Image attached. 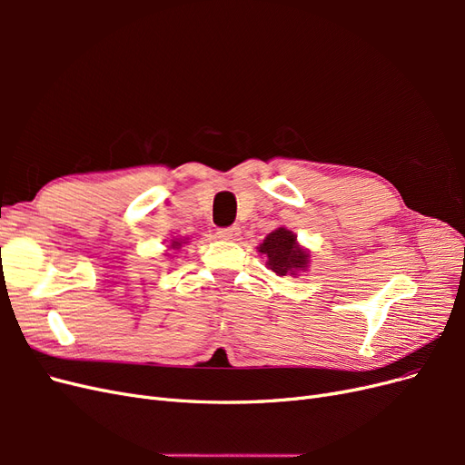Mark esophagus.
<instances>
[{
    "mask_svg": "<svg viewBox=\"0 0 465 465\" xmlns=\"http://www.w3.org/2000/svg\"><path fill=\"white\" fill-rule=\"evenodd\" d=\"M217 234H219V238H223V241H238V238H241V227L221 229Z\"/></svg>",
    "mask_w": 465,
    "mask_h": 465,
    "instance_id": "34e87169",
    "label": "esophagus"
}]
</instances>
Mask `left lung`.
I'll use <instances>...</instances> for the list:
<instances>
[{
	"label": "left lung",
	"instance_id": "1",
	"mask_svg": "<svg viewBox=\"0 0 465 465\" xmlns=\"http://www.w3.org/2000/svg\"><path fill=\"white\" fill-rule=\"evenodd\" d=\"M260 252L267 256V267L277 275H297L299 270H304L308 258H311L297 246V236L283 227L265 236Z\"/></svg>",
	"mask_w": 465,
	"mask_h": 465
}]
</instances>
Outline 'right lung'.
<instances>
[{
  "instance_id": "right-lung-1",
  "label": "right lung",
  "mask_w": 465,
  "mask_h": 465,
  "mask_svg": "<svg viewBox=\"0 0 465 465\" xmlns=\"http://www.w3.org/2000/svg\"><path fill=\"white\" fill-rule=\"evenodd\" d=\"M182 246V242H178V241H173V246L171 248H174V250H178Z\"/></svg>"
}]
</instances>
